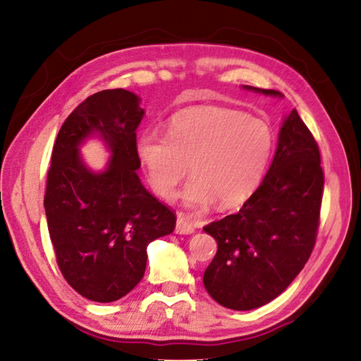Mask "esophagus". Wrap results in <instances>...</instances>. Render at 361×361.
<instances>
[{
    "instance_id": "obj_1",
    "label": "esophagus",
    "mask_w": 361,
    "mask_h": 361,
    "mask_svg": "<svg viewBox=\"0 0 361 361\" xmlns=\"http://www.w3.org/2000/svg\"><path fill=\"white\" fill-rule=\"evenodd\" d=\"M176 234H192L194 232V224L192 219L186 216L185 213H178V218H176Z\"/></svg>"
}]
</instances>
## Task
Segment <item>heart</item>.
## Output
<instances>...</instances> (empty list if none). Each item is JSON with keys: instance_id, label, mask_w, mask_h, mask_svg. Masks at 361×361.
I'll return each instance as SVG.
<instances>
[{"instance_id": "b5f03b06", "label": "heart", "mask_w": 361, "mask_h": 361, "mask_svg": "<svg viewBox=\"0 0 361 361\" xmlns=\"http://www.w3.org/2000/svg\"><path fill=\"white\" fill-rule=\"evenodd\" d=\"M272 149L274 133L266 121L223 106L183 113L167 137L148 132L138 142L151 186L164 199L173 197L191 166L194 178L183 200L194 209L213 199L224 210L245 202L259 186Z\"/></svg>"}]
</instances>
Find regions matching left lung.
Listing matches in <instances>:
<instances>
[{
	"label": "left lung",
	"mask_w": 361,
	"mask_h": 361,
	"mask_svg": "<svg viewBox=\"0 0 361 361\" xmlns=\"http://www.w3.org/2000/svg\"><path fill=\"white\" fill-rule=\"evenodd\" d=\"M255 92L282 95L245 85ZM320 149L296 109L285 119L269 172L242 209L204 231L218 252L204 285L232 310L261 307L283 293L315 247L325 175Z\"/></svg>",
	"instance_id": "left-lung-1"
}]
</instances>
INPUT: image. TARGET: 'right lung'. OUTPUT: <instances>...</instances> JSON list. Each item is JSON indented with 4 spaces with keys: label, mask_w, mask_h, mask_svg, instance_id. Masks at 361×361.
<instances>
[{
    "label": "right lung",
    "mask_w": 361,
    "mask_h": 361,
    "mask_svg": "<svg viewBox=\"0 0 361 361\" xmlns=\"http://www.w3.org/2000/svg\"><path fill=\"white\" fill-rule=\"evenodd\" d=\"M140 99L124 89L102 90L65 119L47 170L44 209L60 272L73 290L95 302L118 301L145 276L146 248L173 232L175 212L140 181ZM99 131L114 156L94 174L78 145Z\"/></svg>",
    "instance_id": "right-lung-1"
}]
</instances>
